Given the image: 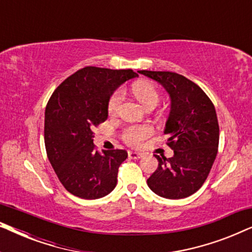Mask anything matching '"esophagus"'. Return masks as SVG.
<instances>
[{"instance_id": "34e87169", "label": "esophagus", "mask_w": 252, "mask_h": 252, "mask_svg": "<svg viewBox=\"0 0 252 252\" xmlns=\"http://www.w3.org/2000/svg\"><path fill=\"white\" fill-rule=\"evenodd\" d=\"M143 156V154L141 153H136V151H128V158L130 159H139Z\"/></svg>"}]
</instances>
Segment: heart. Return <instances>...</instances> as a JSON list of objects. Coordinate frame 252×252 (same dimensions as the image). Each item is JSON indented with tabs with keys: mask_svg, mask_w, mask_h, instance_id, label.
I'll use <instances>...</instances> for the list:
<instances>
[{
	"mask_svg": "<svg viewBox=\"0 0 252 252\" xmlns=\"http://www.w3.org/2000/svg\"><path fill=\"white\" fill-rule=\"evenodd\" d=\"M132 91L136 98L144 105V108L149 105H157L159 101V94H158L157 89L149 84H135L133 86ZM123 98L124 92L122 89H118L113 93L108 103V111L110 115L117 112ZM151 134H153V128L148 125L129 126L124 130L123 140L129 146H139Z\"/></svg>",
	"mask_w": 252,
	"mask_h": 252,
	"instance_id": "obj_1",
	"label": "heart"
}]
</instances>
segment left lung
I'll return each instance as SVG.
<instances>
[{
  "label": "left lung",
  "instance_id": "left-lung-1",
  "mask_svg": "<svg viewBox=\"0 0 252 252\" xmlns=\"http://www.w3.org/2000/svg\"><path fill=\"white\" fill-rule=\"evenodd\" d=\"M157 81L167 92L171 109L165 124L171 158L155 157L157 170L147 180L160 197L180 199L198 190L215 163L219 125L215 105L197 85L184 75L167 71H137Z\"/></svg>",
  "mask_w": 252,
  "mask_h": 252
}]
</instances>
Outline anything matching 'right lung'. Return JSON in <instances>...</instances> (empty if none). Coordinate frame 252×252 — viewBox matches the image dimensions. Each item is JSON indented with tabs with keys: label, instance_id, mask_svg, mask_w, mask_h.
I'll list each match as a JSON object with an SVG mask.
<instances>
[{
	"label": "right lung",
	"instance_id": "right-lung-1",
	"mask_svg": "<svg viewBox=\"0 0 252 252\" xmlns=\"http://www.w3.org/2000/svg\"><path fill=\"white\" fill-rule=\"evenodd\" d=\"M139 77L132 70L87 66L58 86L44 113L47 156L67 191L85 199L110 194L125 150H95L93 127L108 119V103L120 85Z\"/></svg>",
	"mask_w": 252,
	"mask_h": 252
}]
</instances>
